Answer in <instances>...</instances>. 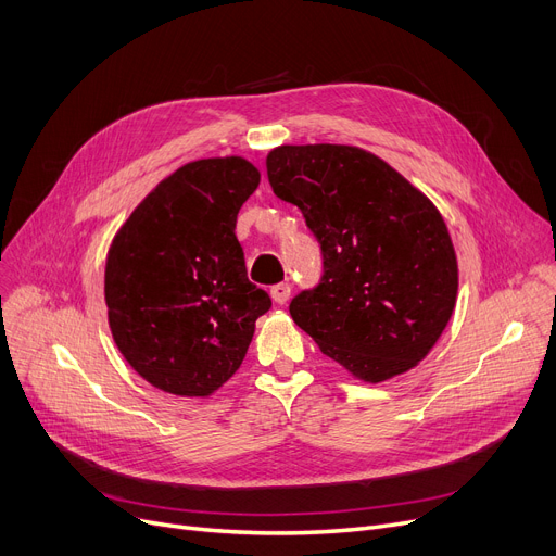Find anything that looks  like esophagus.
I'll return each mask as SVG.
<instances>
[{"label": "esophagus", "mask_w": 556, "mask_h": 556, "mask_svg": "<svg viewBox=\"0 0 556 556\" xmlns=\"http://www.w3.org/2000/svg\"><path fill=\"white\" fill-rule=\"evenodd\" d=\"M270 298L275 304H286L290 298V283H277L270 288Z\"/></svg>", "instance_id": "34e87169"}]
</instances>
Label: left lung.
<instances>
[{
  "instance_id": "8db88e82",
  "label": "left lung",
  "mask_w": 556,
  "mask_h": 556,
  "mask_svg": "<svg viewBox=\"0 0 556 556\" xmlns=\"http://www.w3.org/2000/svg\"><path fill=\"white\" fill-rule=\"evenodd\" d=\"M277 198L298 204L325 277L290 302L323 354L365 383L417 367L457 302V254L434 202L386 160L349 143H283L266 157Z\"/></svg>"
}]
</instances>
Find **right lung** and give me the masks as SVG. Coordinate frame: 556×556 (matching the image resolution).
Returning a JSON list of instances; mask_svg holds the SVG:
<instances>
[{
    "label": "right lung",
    "mask_w": 556,
    "mask_h": 556,
    "mask_svg": "<svg viewBox=\"0 0 556 556\" xmlns=\"http://www.w3.org/2000/svg\"><path fill=\"white\" fill-rule=\"evenodd\" d=\"M261 182L241 157L175 168L116 229L105 258L114 344L153 388L210 399L241 367L266 290L248 281L237 216Z\"/></svg>",
    "instance_id": "obj_1"
}]
</instances>
